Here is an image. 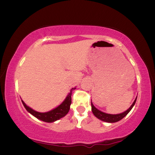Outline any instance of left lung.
I'll use <instances>...</instances> for the list:
<instances>
[{"instance_id": "left-lung-1", "label": "left lung", "mask_w": 155, "mask_h": 155, "mask_svg": "<svg viewBox=\"0 0 155 155\" xmlns=\"http://www.w3.org/2000/svg\"><path fill=\"white\" fill-rule=\"evenodd\" d=\"M136 100H134V101L128 110H127L125 112H122V113L120 114H107V113H104L103 112H101L100 110H97L95 106L93 105V104L92 103L91 101V106H92V113L94 114V115L96 117H97L98 119H100L102 121L106 122H110V123H112V122H116L120 121V120H122V118L125 117V116L129 113L130 110H132V108L133 107V106L134 105L136 102Z\"/></svg>"}]
</instances>
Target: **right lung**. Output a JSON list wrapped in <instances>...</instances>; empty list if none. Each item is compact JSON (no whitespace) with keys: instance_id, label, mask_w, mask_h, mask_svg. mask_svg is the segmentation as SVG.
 <instances>
[{"instance_id":"add662e5","label":"right lung","mask_w":155,"mask_h":155,"mask_svg":"<svg viewBox=\"0 0 155 155\" xmlns=\"http://www.w3.org/2000/svg\"><path fill=\"white\" fill-rule=\"evenodd\" d=\"M75 88H72L70 90V93L68 94L67 97L65 98V100L63 102V103L60 104L58 107H57L55 109L51 110V111L47 112H38L37 111H35L33 109H31V107H29L28 106H27L25 104L23 100V102L24 107L27 110L28 112H29L31 114H33L34 117H35L38 119L42 120V121L46 122H55L56 120L60 119V118L63 117L64 116H65L68 114V112L70 110V104H71V95H72V91Z\"/></svg>"}]
</instances>
